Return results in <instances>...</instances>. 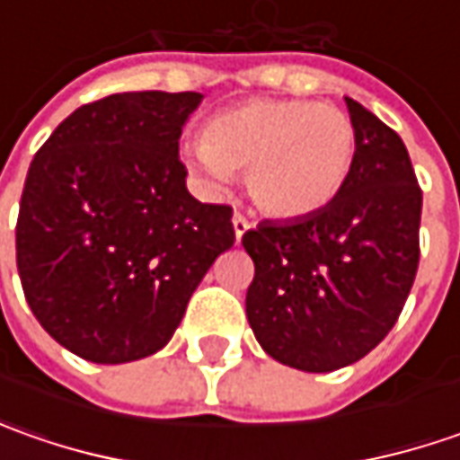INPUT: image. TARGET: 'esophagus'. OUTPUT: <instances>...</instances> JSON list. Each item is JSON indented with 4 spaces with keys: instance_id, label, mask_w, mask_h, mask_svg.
<instances>
[{
    "instance_id": "1",
    "label": "esophagus",
    "mask_w": 460,
    "mask_h": 460,
    "mask_svg": "<svg viewBox=\"0 0 460 460\" xmlns=\"http://www.w3.org/2000/svg\"><path fill=\"white\" fill-rule=\"evenodd\" d=\"M233 227H235V240H243V235H245V233L253 227V222L248 220L245 215H240L238 212V215L233 217Z\"/></svg>"
}]
</instances>
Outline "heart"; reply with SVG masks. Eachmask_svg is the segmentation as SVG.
<instances>
[{"label": "heart", "mask_w": 460, "mask_h": 460, "mask_svg": "<svg viewBox=\"0 0 460 460\" xmlns=\"http://www.w3.org/2000/svg\"><path fill=\"white\" fill-rule=\"evenodd\" d=\"M353 119L307 99H248L204 122L186 166L215 191L245 171L251 199L271 217H307L338 199L356 164Z\"/></svg>", "instance_id": "heart-1"}]
</instances>
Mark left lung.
Returning a JSON list of instances; mask_svg holds the SVG:
<instances>
[{"instance_id": "8db88e82", "label": "left lung", "mask_w": 460, "mask_h": 460, "mask_svg": "<svg viewBox=\"0 0 460 460\" xmlns=\"http://www.w3.org/2000/svg\"><path fill=\"white\" fill-rule=\"evenodd\" d=\"M358 135L338 199L243 235L256 263L245 314L261 348L284 366L327 374L386 338L420 263L422 191L402 137L345 97Z\"/></svg>"}]
</instances>
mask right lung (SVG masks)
I'll return each mask as SVG.
<instances>
[{
	"label": "right lung",
	"instance_id": "right-lung-1",
	"mask_svg": "<svg viewBox=\"0 0 460 460\" xmlns=\"http://www.w3.org/2000/svg\"><path fill=\"white\" fill-rule=\"evenodd\" d=\"M197 92H125L79 107L35 153L17 217V271L43 330L92 363L171 341L233 207L186 189L179 137Z\"/></svg>",
	"mask_w": 460,
	"mask_h": 460
}]
</instances>
